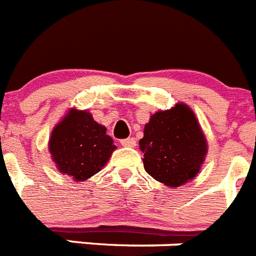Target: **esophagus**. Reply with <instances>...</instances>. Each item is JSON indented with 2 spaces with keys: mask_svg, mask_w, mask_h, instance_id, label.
Returning a JSON list of instances; mask_svg holds the SVG:
<instances>
[{
  "mask_svg": "<svg viewBox=\"0 0 256 256\" xmlns=\"http://www.w3.org/2000/svg\"><path fill=\"white\" fill-rule=\"evenodd\" d=\"M120 144H122V146H124V148H134V146H136V140L124 138L120 141Z\"/></svg>",
  "mask_w": 256,
  "mask_h": 256,
  "instance_id": "1",
  "label": "esophagus"
}]
</instances>
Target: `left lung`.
Returning <instances> with one entry per match:
<instances>
[{"mask_svg":"<svg viewBox=\"0 0 256 256\" xmlns=\"http://www.w3.org/2000/svg\"><path fill=\"white\" fill-rule=\"evenodd\" d=\"M138 145L144 152L145 171L170 188L193 180L208 152L196 114L181 102L170 110L152 114Z\"/></svg>","mask_w":256,"mask_h":256,"instance_id":"obj_1","label":"left lung"}]
</instances>
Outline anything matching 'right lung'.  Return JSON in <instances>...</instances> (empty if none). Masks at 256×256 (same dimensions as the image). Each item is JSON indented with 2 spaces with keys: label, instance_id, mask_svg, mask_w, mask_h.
I'll return each mask as SVG.
<instances>
[{
  "label": "right lung",
  "instance_id": "add662e5",
  "mask_svg": "<svg viewBox=\"0 0 256 256\" xmlns=\"http://www.w3.org/2000/svg\"><path fill=\"white\" fill-rule=\"evenodd\" d=\"M116 146L86 110L70 108L52 130L49 152L56 170L75 181H85L106 166Z\"/></svg>",
  "mask_w": 256,
  "mask_h": 256
}]
</instances>
